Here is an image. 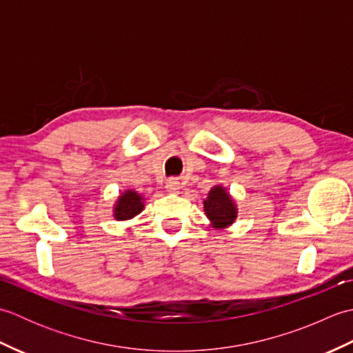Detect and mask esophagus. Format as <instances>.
<instances>
[{"instance_id": "1", "label": "esophagus", "mask_w": 353, "mask_h": 353, "mask_svg": "<svg viewBox=\"0 0 353 353\" xmlns=\"http://www.w3.org/2000/svg\"><path fill=\"white\" fill-rule=\"evenodd\" d=\"M167 190L170 191V192H177L179 190H181V182L177 181V179H168L167 181Z\"/></svg>"}]
</instances>
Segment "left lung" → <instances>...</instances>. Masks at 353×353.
Wrapping results in <instances>:
<instances>
[{
    "mask_svg": "<svg viewBox=\"0 0 353 353\" xmlns=\"http://www.w3.org/2000/svg\"><path fill=\"white\" fill-rule=\"evenodd\" d=\"M203 205L205 214L215 229L228 228L236 219V206L223 186H214Z\"/></svg>",
    "mask_w": 353,
    "mask_h": 353,
    "instance_id": "left-lung-1",
    "label": "left lung"
}]
</instances>
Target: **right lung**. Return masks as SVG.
<instances>
[{
	"instance_id": "add662e5",
	"label": "right lung",
	"mask_w": 353,
	"mask_h": 353,
	"mask_svg": "<svg viewBox=\"0 0 353 353\" xmlns=\"http://www.w3.org/2000/svg\"><path fill=\"white\" fill-rule=\"evenodd\" d=\"M144 209V197H141L137 191H124L123 196L118 197L114 209V216L118 221L130 220Z\"/></svg>"
}]
</instances>
